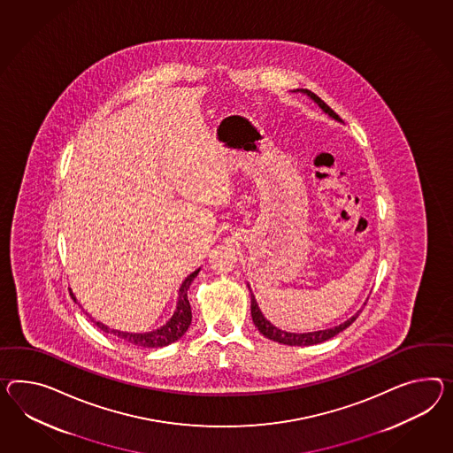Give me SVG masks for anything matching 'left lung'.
Wrapping results in <instances>:
<instances>
[{
  "mask_svg": "<svg viewBox=\"0 0 453 453\" xmlns=\"http://www.w3.org/2000/svg\"><path fill=\"white\" fill-rule=\"evenodd\" d=\"M297 92H299V90H297ZM302 92L307 93V95L312 98L313 102L324 110L328 117L334 118L336 121H342L335 111H334L328 104H325L324 100H320L315 93L311 92V90H302ZM358 313H355L347 322L336 325L334 328L319 330V332H309V334H290V332L279 330L278 326H274L269 320L265 319V315H263V312H261L259 307H257L255 296L251 294V317H253V322H255L256 326H257L259 334H263V335L269 338V340H273V342H278V343H282V345H290V347H294V345H297V347H307V345H317V343H322L325 340H330V338L338 335L340 332H343L347 326L353 324V322L357 320Z\"/></svg>",
  "mask_w": 453,
  "mask_h": 453,
  "instance_id": "left-lung-1",
  "label": "left lung"
}]
</instances>
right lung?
Listing matches in <instances>:
<instances>
[{
    "label": "right lung",
    "instance_id": "right-lung-1",
    "mask_svg": "<svg viewBox=\"0 0 453 453\" xmlns=\"http://www.w3.org/2000/svg\"><path fill=\"white\" fill-rule=\"evenodd\" d=\"M198 271H200V267H198L197 271H194L192 274H188L186 280L182 282V286L179 289V297H177V307H175L174 315L161 328L152 330V332H146V334H128V332L111 330V328H108L106 325L100 324V322H95V324H96L100 330L106 332V334H113L118 338L128 342V343L134 345V347H141V349H159V347H165V345L174 343L175 340H179L180 336L186 334L188 325L192 322V311H190V303H188V297H187V290L190 288L192 280L197 278ZM70 296H72L73 301L77 302L72 290H70Z\"/></svg>",
    "mask_w": 453,
    "mask_h": 453
}]
</instances>
